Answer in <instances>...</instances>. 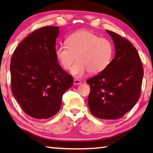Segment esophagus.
Returning a JSON list of instances; mask_svg holds the SVG:
<instances>
[{
    "instance_id": "obj_1",
    "label": "esophagus",
    "mask_w": 153,
    "mask_h": 153,
    "mask_svg": "<svg viewBox=\"0 0 153 153\" xmlns=\"http://www.w3.org/2000/svg\"><path fill=\"white\" fill-rule=\"evenodd\" d=\"M73 83H74V85H79V84H81V81L79 80V79H74V82H73Z\"/></svg>"
}]
</instances>
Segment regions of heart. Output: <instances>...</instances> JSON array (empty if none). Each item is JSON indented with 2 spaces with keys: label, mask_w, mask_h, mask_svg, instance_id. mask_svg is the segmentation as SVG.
Returning <instances> with one entry per match:
<instances>
[{
  "label": "heart",
  "mask_w": 153,
  "mask_h": 153,
  "mask_svg": "<svg viewBox=\"0 0 153 153\" xmlns=\"http://www.w3.org/2000/svg\"><path fill=\"white\" fill-rule=\"evenodd\" d=\"M66 45L55 49V56L60 65L68 70L75 59L70 73L79 77L89 72L97 74L109 65L114 55V46L108 39L100 37L93 32L81 30L69 35Z\"/></svg>",
  "instance_id": "b5f03b06"
}]
</instances>
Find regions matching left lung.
Here are the masks:
<instances>
[{
	"label": "left lung",
	"instance_id": "1",
	"mask_svg": "<svg viewBox=\"0 0 153 153\" xmlns=\"http://www.w3.org/2000/svg\"><path fill=\"white\" fill-rule=\"evenodd\" d=\"M106 31L114 41L115 56L105 70L86 81L91 87L88 103L96 118L116 120L139 100L143 70L132 44L116 33Z\"/></svg>",
	"mask_w": 153,
	"mask_h": 153
}]
</instances>
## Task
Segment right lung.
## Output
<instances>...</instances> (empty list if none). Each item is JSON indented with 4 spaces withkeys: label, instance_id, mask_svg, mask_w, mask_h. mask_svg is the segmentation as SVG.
<instances>
[{
    "label": "right lung",
    "instance_id": "add662e5",
    "mask_svg": "<svg viewBox=\"0 0 153 153\" xmlns=\"http://www.w3.org/2000/svg\"><path fill=\"white\" fill-rule=\"evenodd\" d=\"M59 27L45 26L28 35L11 58L12 95L24 111L36 119H47L59 111L62 97L73 84L55 56Z\"/></svg>",
    "mask_w": 153,
    "mask_h": 153
}]
</instances>
